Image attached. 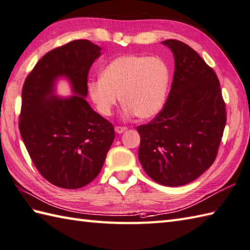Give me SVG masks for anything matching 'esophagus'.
I'll return each instance as SVG.
<instances>
[{
    "label": "esophagus",
    "mask_w": 250,
    "mask_h": 250,
    "mask_svg": "<svg viewBox=\"0 0 250 250\" xmlns=\"http://www.w3.org/2000/svg\"><path fill=\"white\" fill-rule=\"evenodd\" d=\"M126 129V126H115V131L118 132V134H122V132H124Z\"/></svg>",
    "instance_id": "obj_1"
}]
</instances>
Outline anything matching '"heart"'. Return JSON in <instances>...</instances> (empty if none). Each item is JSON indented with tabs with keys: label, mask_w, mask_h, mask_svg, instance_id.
<instances>
[{
	"label": "heart",
	"mask_w": 250,
	"mask_h": 250,
	"mask_svg": "<svg viewBox=\"0 0 250 250\" xmlns=\"http://www.w3.org/2000/svg\"><path fill=\"white\" fill-rule=\"evenodd\" d=\"M169 83L170 69L165 60L126 55L112 60L101 78L88 84V91L101 114L110 115L122 95L126 114L147 120L163 109Z\"/></svg>",
	"instance_id": "1"
}]
</instances>
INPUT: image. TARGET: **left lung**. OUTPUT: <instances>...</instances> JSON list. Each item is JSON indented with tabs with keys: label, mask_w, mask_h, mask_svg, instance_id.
<instances>
[{
	"label": "left lung",
	"mask_w": 250,
	"mask_h": 250,
	"mask_svg": "<svg viewBox=\"0 0 250 250\" xmlns=\"http://www.w3.org/2000/svg\"><path fill=\"white\" fill-rule=\"evenodd\" d=\"M175 72L166 104L140 134L139 161L146 175L167 187L187 185L215 162L227 123L226 103L212 68L189 45L166 40Z\"/></svg>",
	"instance_id": "1"
}]
</instances>
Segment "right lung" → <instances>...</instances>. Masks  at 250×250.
Returning <instances> with one entry per match:
<instances>
[{
  "label": "right lung",
  "instance_id": "obj_1",
  "mask_svg": "<svg viewBox=\"0 0 250 250\" xmlns=\"http://www.w3.org/2000/svg\"><path fill=\"white\" fill-rule=\"evenodd\" d=\"M101 48L74 40L45 54L25 79L19 130L34 166L52 185L80 189L103 168L114 140V127L90 108L87 78ZM64 75L79 96L55 99L54 80Z\"/></svg>",
  "mask_w": 250,
  "mask_h": 250
}]
</instances>
